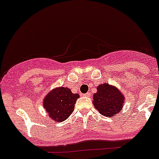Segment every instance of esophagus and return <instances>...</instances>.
Instances as JSON below:
<instances>
[{
  "label": "esophagus",
  "mask_w": 159,
  "mask_h": 159,
  "mask_svg": "<svg viewBox=\"0 0 159 159\" xmlns=\"http://www.w3.org/2000/svg\"><path fill=\"white\" fill-rule=\"evenodd\" d=\"M84 96H85V97H89V96H90V93H84Z\"/></svg>",
  "instance_id": "34e87169"
}]
</instances>
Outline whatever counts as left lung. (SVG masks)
Returning a JSON list of instances; mask_svg holds the SVG:
<instances>
[{"mask_svg":"<svg viewBox=\"0 0 159 159\" xmlns=\"http://www.w3.org/2000/svg\"><path fill=\"white\" fill-rule=\"evenodd\" d=\"M93 94V104L102 116L111 117L121 111L124 105V97L114 86L101 84Z\"/></svg>","mask_w":159,"mask_h":159,"instance_id":"obj_1","label":"left lung"}]
</instances>
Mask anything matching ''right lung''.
Returning <instances> with one entry per match:
<instances>
[{
  "instance_id": "1",
  "label": "right lung",
  "mask_w": 159,
  "mask_h": 159,
  "mask_svg": "<svg viewBox=\"0 0 159 159\" xmlns=\"http://www.w3.org/2000/svg\"><path fill=\"white\" fill-rule=\"evenodd\" d=\"M78 93H72L67 87H58L51 90L44 98L43 107L51 119L62 122L69 117L75 108Z\"/></svg>"
}]
</instances>
